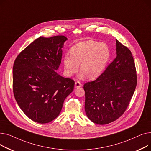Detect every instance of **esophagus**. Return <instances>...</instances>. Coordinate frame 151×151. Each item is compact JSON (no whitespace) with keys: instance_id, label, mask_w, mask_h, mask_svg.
I'll use <instances>...</instances> for the list:
<instances>
[{"instance_id":"esophagus-1","label":"esophagus","mask_w":151,"mask_h":151,"mask_svg":"<svg viewBox=\"0 0 151 151\" xmlns=\"http://www.w3.org/2000/svg\"><path fill=\"white\" fill-rule=\"evenodd\" d=\"M81 86H82V84L80 83V82L76 81L75 83V88H80V87H81Z\"/></svg>"}]
</instances>
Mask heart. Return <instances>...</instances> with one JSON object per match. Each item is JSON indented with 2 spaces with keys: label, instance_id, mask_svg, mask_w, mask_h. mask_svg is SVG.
Returning <instances> with one entry per match:
<instances>
[{
  "label": "heart",
  "instance_id": "1",
  "mask_svg": "<svg viewBox=\"0 0 151 151\" xmlns=\"http://www.w3.org/2000/svg\"><path fill=\"white\" fill-rule=\"evenodd\" d=\"M111 56L109 46L105 43L87 40L75 44L70 50V55L63 58L64 72L71 76L81 71L80 76L88 80L99 77L105 71Z\"/></svg>",
  "mask_w": 151,
  "mask_h": 151
}]
</instances>
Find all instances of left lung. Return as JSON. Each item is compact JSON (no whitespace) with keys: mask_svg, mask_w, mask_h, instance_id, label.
<instances>
[{"mask_svg":"<svg viewBox=\"0 0 151 151\" xmlns=\"http://www.w3.org/2000/svg\"><path fill=\"white\" fill-rule=\"evenodd\" d=\"M116 41V57L93 81L84 85L85 111L93 123L105 125L121 117L129 106L137 82L131 51Z\"/></svg>","mask_w":151,"mask_h":151,"instance_id":"left-lung-1","label":"left lung"}]
</instances>
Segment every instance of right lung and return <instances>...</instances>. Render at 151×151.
I'll use <instances>...</instances> for the list:
<instances>
[{
  "label": "right lung",
  "mask_w": 151,
  "mask_h": 151,
  "mask_svg": "<svg viewBox=\"0 0 151 151\" xmlns=\"http://www.w3.org/2000/svg\"><path fill=\"white\" fill-rule=\"evenodd\" d=\"M67 38L40 37L16 59L13 68L14 98L29 119L48 123L60 114L63 101L74 89L75 81L56 71L61 63L62 48Z\"/></svg>",
  "instance_id": "1"
}]
</instances>
